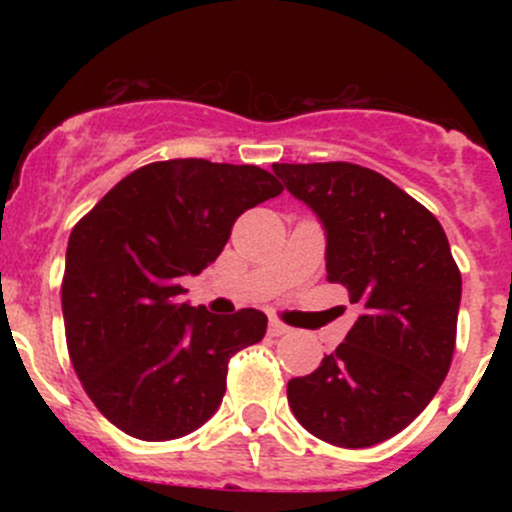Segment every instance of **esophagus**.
Here are the masks:
<instances>
[{"instance_id":"1","label":"esophagus","mask_w":512,"mask_h":512,"mask_svg":"<svg viewBox=\"0 0 512 512\" xmlns=\"http://www.w3.org/2000/svg\"><path fill=\"white\" fill-rule=\"evenodd\" d=\"M289 332H291V327L284 325L281 320L269 322V334H272V337H284V334H289Z\"/></svg>"}]
</instances>
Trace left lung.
<instances>
[{
  "mask_svg": "<svg viewBox=\"0 0 512 512\" xmlns=\"http://www.w3.org/2000/svg\"><path fill=\"white\" fill-rule=\"evenodd\" d=\"M327 233V281L361 305L320 368L286 387L305 431L370 448L407 428L438 392L457 337L462 276L436 216L356 163H274Z\"/></svg>",
  "mask_w": 512,
  "mask_h": 512,
  "instance_id": "left-lung-1",
  "label": "left lung"
}]
</instances>
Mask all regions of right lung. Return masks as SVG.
Here are the masks:
<instances>
[{"label":"right lung","instance_id":"right-lung-1","mask_svg":"<svg viewBox=\"0 0 512 512\" xmlns=\"http://www.w3.org/2000/svg\"><path fill=\"white\" fill-rule=\"evenodd\" d=\"M257 166L156 161L122 178L74 226L62 279L72 366L127 436H187L219 409L228 361L267 332V315L182 303L180 279L221 255L243 211L281 195Z\"/></svg>","mask_w":512,"mask_h":512}]
</instances>
